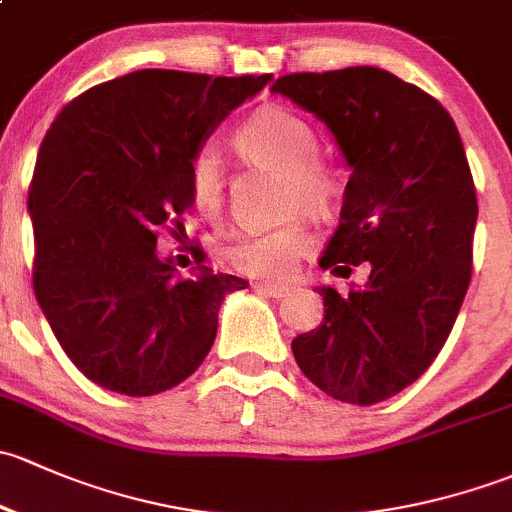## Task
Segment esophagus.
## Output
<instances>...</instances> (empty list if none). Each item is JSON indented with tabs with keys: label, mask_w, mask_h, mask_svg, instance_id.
<instances>
[{
	"label": "esophagus",
	"mask_w": 512,
	"mask_h": 512,
	"mask_svg": "<svg viewBox=\"0 0 512 512\" xmlns=\"http://www.w3.org/2000/svg\"><path fill=\"white\" fill-rule=\"evenodd\" d=\"M254 291L261 293V295H268V298H286V295L291 293V288H288V286H273V283H256Z\"/></svg>",
	"instance_id": "34e87169"
}]
</instances>
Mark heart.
<instances>
[{
	"instance_id": "obj_1",
	"label": "heart",
	"mask_w": 512,
	"mask_h": 512,
	"mask_svg": "<svg viewBox=\"0 0 512 512\" xmlns=\"http://www.w3.org/2000/svg\"><path fill=\"white\" fill-rule=\"evenodd\" d=\"M234 147L241 157L256 165L286 172L288 202L323 214L337 197V177L330 167L318 162V138L303 118L278 105L256 110L234 133ZM189 197L202 212H217L224 202V167L214 147H202L189 162ZM313 249V236L305 226L291 224L283 229L246 234L231 241L224 258L234 271L251 278H288L295 263Z\"/></svg>"
}]
</instances>
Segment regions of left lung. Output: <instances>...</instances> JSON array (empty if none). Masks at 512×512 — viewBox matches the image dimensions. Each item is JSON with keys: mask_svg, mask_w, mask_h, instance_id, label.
<instances>
[{"mask_svg": "<svg viewBox=\"0 0 512 512\" xmlns=\"http://www.w3.org/2000/svg\"><path fill=\"white\" fill-rule=\"evenodd\" d=\"M333 133L350 179L320 268L365 286H318L325 318L293 340L305 377L347 404L416 382L449 337L471 283L478 202L444 105L374 66L291 73L273 83Z\"/></svg>", "mask_w": 512, "mask_h": 512, "instance_id": "left-lung-1", "label": "left lung"}]
</instances>
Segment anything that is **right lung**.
I'll return each mask as SVG.
<instances>
[{
	"label": "right lung",
	"mask_w": 512,
	"mask_h": 512,
	"mask_svg": "<svg viewBox=\"0 0 512 512\" xmlns=\"http://www.w3.org/2000/svg\"><path fill=\"white\" fill-rule=\"evenodd\" d=\"M268 81L145 68L81 93L51 123L29 187L34 293L98 387H177L212 350L226 295L249 286L207 266L182 276L157 229L194 204V152Z\"/></svg>",
	"instance_id": "obj_1"
}]
</instances>
